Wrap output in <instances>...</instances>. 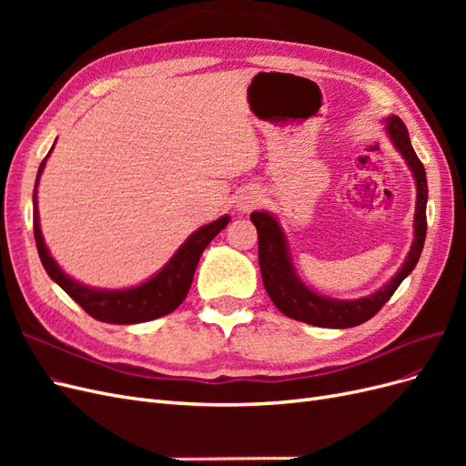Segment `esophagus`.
Here are the masks:
<instances>
[{"mask_svg":"<svg viewBox=\"0 0 466 466\" xmlns=\"http://www.w3.org/2000/svg\"><path fill=\"white\" fill-rule=\"evenodd\" d=\"M260 202V194L257 190H245L241 196H238L237 200V208L241 211H248L255 208Z\"/></svg>","mask_w":466,"mask_h":466,"instance_id":"1","label":"esophagus"}]
</instances>
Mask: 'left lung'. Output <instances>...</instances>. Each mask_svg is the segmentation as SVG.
<instances>
[{
    "label": "left lung",
    "instance_id": "8db88e82",
    "mask_svg": "<svg viewBox=\"0 0 466 466\" xmlns=\"http://www.w3.org/2000/svg\"><path fill=\"white\" fill-rule=\"evenodd\" d=\"M387 134L392 146L400 151L406 165L416 180V214H414V241L410 252L400 270L390 278V281L375 293L361 299H332L309 289L299 276L295 274L291 264L286 235L281 231L279 221L268 211H252L250 221L255 223L258 233V264L266 293L272 303L289 319L301 320L313 327L322 329H351L370 320L379 309L383 307L390 295L397 291L402 279L414 270L426 241V204H428V180L426 168L418 159V155L408 137V130L399 116H389Z\"/></svg>",
    "mask_w": 466,
    "mask_h": 466
}]
</instances>
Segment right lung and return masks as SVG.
Instances as JSON below:
<instances>
[{
    "label": "right lung",
    "mask_w": 466,
    "mask_h": 466,
    "mask_svg": "<svg viewBox=\"0 0 466 466\" xmlns=\"http://www.w3.org/2000/svg\"><path fill=\"white\" fill-rule=\"evenodd\" d=\"M54 149V146H52ZM50 149V151H52ZM50 155V153H48ZM45 161L40 163L35 192H33V228H35V241L38 248V257L48 276L58 284L69 298H72L79 307L86 309L93 319L110 324H136V322H147L153 319H159L163 315L173 313L175 309L185 301L187 293L190 289L192 278L196 272V266L200 262L204 248L211 243L225 225L229 223V216H221L219 219L211 221L198 231H194L185 243L178 247L161 270L149 278L144 284L128 289H96L83 286L76 281L72 276H67L52 257L46 248L45 237L40 231L38 221V208H36V187L42 171H45Z\"/></svg>",
    "instance_id": "right-lung-1"
}]
</instances>
